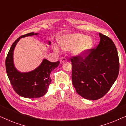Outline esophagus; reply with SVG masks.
Listing matches in <instances>:
<instances>
[{"label":"esophagus","instance_id":"34e87169","mask_svg":"<svg viewBox=\"0 0 126 126\" xmlns=\"http://www.w3.org/2000/svg\"><path fill=\"white\" fill-rule=\"evenodd\" d=\"M67 61V59L65 57H62L61 58V60H60V63L62 64L63 63H64V62H66Z\"/></svg>","mask_w":126,"mask_h":126}]
</instances>
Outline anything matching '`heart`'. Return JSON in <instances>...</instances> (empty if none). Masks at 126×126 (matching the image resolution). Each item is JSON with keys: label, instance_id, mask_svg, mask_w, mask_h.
<instances>
[{"label": "heart", "instance_id": "obj_1", "mask_svg": "<svg viewBox=\"0 0 126 126\" xmlns=\"http://www.w3.org/2000/svg\"><path fill=\"white\" fill-rule=\"evenodd\" d=\"M59 46L63 50L73 49V53L77 56H84L89 52L94 45L92 39L80 33L68 34L61 36L58 39ZM54 50L60 52L57 45L54 46Z\"/></svg>", "mask_w": 126, "mask_h": 126}]
</instances>
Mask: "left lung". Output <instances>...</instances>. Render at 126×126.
<instances>
[{
    "label": "left lung",
    "instance_id": "left-lung-1",
    "mask_svg": "<svg viewBox=\"0 0 126 126\" xmlns=\"http://www.w3.org/2000/svg\"><path fill=\"white\" fill-rule=\"evenodd\" d=\"M100 40L96 49L84 59L74 57L72 63V84L76 92L84 99L96 100L108 92L116 81L119 61L114 43L99 33Z\"/></svg>",
    "mask_w": 126,
    "mask_h": 126
}]
</instances>
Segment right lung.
<instances>
[{
	"mask_svg": "<svg viewBox=\"0 0 126 126\" xmlns=\"http://www.w3.org/2000/svg\"><path fill=\"white\" fill-rule=\"evenodd\" d=\"M39 35V33L25 34L18 38L12 45L6 60V68L8 79L17 94L26 98H38L44 96L47 92L51 80V72L59 65L60 62L51 63L43 59L42 63L35 69L30 72H21L15 68L14 63V51L19 41L22 38ZM49 45L51 42L48 41Z\"/></svg>",
	"mask_w": 126,
	"mask_h": 126,
	"instance_id": "right-lung-1",
	"label": "right lung"
}]
</instances>
